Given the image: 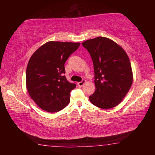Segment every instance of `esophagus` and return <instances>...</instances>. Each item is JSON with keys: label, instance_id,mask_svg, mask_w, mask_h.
<instances>
[{"label": "esophagus", "instance_id": "esophagus-1", "mask_svg": "<svg viewBox=\"0 0 155 155\" xmlns=\"http://www.w3.org/2000/svg\"><path fill=\"white\" fill-rule=\"evenodd\" d=\"M85 82H86L85 80H82V81H81V82H78V85L79 86V87H82V86L84 85V84L85 83Z\"/></svg>", "mask_w": 155, "mask_h": 155}]
</instances>
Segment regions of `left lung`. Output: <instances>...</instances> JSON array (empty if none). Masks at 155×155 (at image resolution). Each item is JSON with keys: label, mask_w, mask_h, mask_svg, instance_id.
Here are the masks:
<instances>
[{"label": "left lung", "mask_w": 155, "mask_h": 155, "mask_svg": "<svg viewBox=\"0 0 155 155\" xmlns=\"http://www.w3.org/2000/svg\"><path fill=\"white\" fill-rule=\"evenodd\" d=\"M92 59L96 91L89 98L94 105L108 109L117 106L133 83L130 60L122 47L104 37L82 43Z\"/></svg>", "instance_id": "left-lung-1"}]
</instances>
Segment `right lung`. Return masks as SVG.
I'll use <instances>...</instances> for the list:
<instances>
[{
	"instance_id": "add662e5",
	"label": "right lung",
	"mask_w": 155,
	"mask_h": 155,
	"mask_svg": "<svg viewBox=\"0 0 155 155\" xmlns=\"http://www.w3.org/2000/svg\"><path fill=\"white\" fill-rule=\"evenodd\" d=\"M79 46L80 43L48 41L30 58L26 73L28 92L46 111L57 112L69 104L76 84L66 79L64 64Z\"/></svg>"
}]
</instances>
